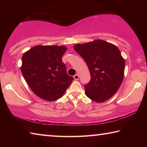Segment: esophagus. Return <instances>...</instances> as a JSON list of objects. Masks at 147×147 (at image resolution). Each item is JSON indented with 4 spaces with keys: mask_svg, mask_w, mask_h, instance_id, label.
<instances>
[{
    "mask_svg": "<svg viewBox=\"0 0 147 147\" xmlns=\"http://www.w3.org/2000/svg\"><path fill=\"white\" fill-rule=\"evenodd\" d=\"M74 78L75 80H78L79 79V75L78 74H75V75L74 76Z\"/></svg>",
    "mask_w": 147,
    "mask_h": 147,
    "instance_id": "1",
    "label": "esophagus"
}]
</instances>
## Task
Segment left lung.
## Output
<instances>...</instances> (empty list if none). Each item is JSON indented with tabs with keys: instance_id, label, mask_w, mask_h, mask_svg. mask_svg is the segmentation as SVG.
<instances>
[{
	"instance_id": "1",
	"label": "left lung",
	"mask_w": 147,
	"mask_h": 147,
	"mask_svg": "<svg viewBox=\"0 0 147 147\" xmlns=\"http://www.w3.org/2000/svg\"><path fill=\"white\" fill-rule=\"evenodd\" d=\"M85 60L91 80L84 86L86 96L96 102H103L115 94L124 78L125 61L115 45L96 39L74 46Z\"/></svg>"
}]
</instances>
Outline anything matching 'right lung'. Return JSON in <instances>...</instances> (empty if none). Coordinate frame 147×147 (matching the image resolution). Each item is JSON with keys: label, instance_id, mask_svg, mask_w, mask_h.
Returning a JSON list of instances; mask_svg holds the SVG:
<instances>
[{"label": "right lung", "instance_id": "1", "mask_svg": "<svg viewBox=\"0 0 147 147\" xmlns=\"http://www.w3.org/2000/svg\"><path fill=\"white\" fill-rule=\"evenodd\" d=\"M66 51L65 46L37 45L24 53L21 72L30 88L39 98L58 100L73 82L62 62Z\"/></svg>", "mask_w": 147, "mask_h": 147}]
</instances>
